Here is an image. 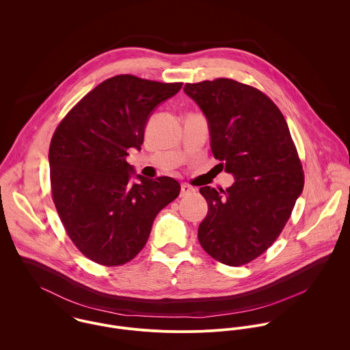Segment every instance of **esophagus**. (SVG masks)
<instances>
[{"label":"esophagus","instance_id":"esophagus-1","mask_svg":"<svg viewBox=\"0 0 350 350\" xmlns=\"http://www.w3.org/2000/svg\"><path fill=\"white\" fill-rule=\"evenodd\" d=\"M196 193V189L194 187H191V186H189V185H182V187H180V197L182 198H186V197H189V196H193Z\"/></svg>","mask_w":350,"mask_h":350}]
</instances>
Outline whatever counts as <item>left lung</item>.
I'll return each instance as SVG.
<instances>
[{"mask_svg": "<svg viewBox=\"0 0 350 350\" xmlns=\"http://www.w3.org/2000/svg\"><path fill=\"white\" fill-rule=\"evenodd\" d=\"M207 120L210 148L234 183L200 187L207 215L198 240L213 258L244 265L268 250L303 191V171L286 118L257 89L218 78L186 83Z\"/></svg>", "mask_w": 350, "mask_h": 350, "instance_id": "8db88e82", "label": "left lung"}]
</instances>
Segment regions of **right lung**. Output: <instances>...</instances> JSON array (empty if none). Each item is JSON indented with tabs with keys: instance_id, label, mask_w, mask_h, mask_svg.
Masks as SVG:
<instances>
[{
	"instance_id": "add662e5",
	"label": "right lung",
	"mask_w": 350,
	"mask_h": 350,
	"mask_svg": "<svg viewBox=\"0 0 350 350\" xmlns=\"http://www.w3.org/2000/svg\"><path fill=\"white\" fill-rule=\"evenodd\" d=\"M183 83L117 75L63 118L51 140V189L62 224L88 258L107 267L131 261L147 244L157 213L176 200L178 180L136 174L125 157L142 150L160 103Z\"/></svg>"
}]
</instances>
